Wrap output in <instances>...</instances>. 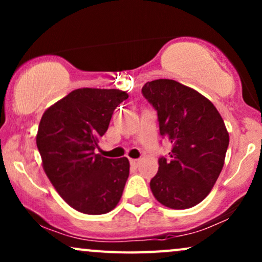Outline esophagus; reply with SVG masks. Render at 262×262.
<instances>
[{
  "mask_svg": "<svg viewBox=\"0 0 262 262\" xmlns=\"http://www.w3.org/2000/svg\"><path fill=\"white\" fill-rule=\"evenodd\" d=\"M130 164L133 165V166L137 167L138 165L140 164V160H138V159H130Z\"/></svg>",
  "mask_w": 262,
  "mask_h": 262,
  "instance_id": "esophagus-1",
  "label": "esophagus"
}]
</instances>
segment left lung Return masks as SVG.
<instances>
[{"mask_svg":"<svg viewBox=\"0 0 262 262\" xmlns=\"http://www.w3.org/2000/svg\"><path fill=\"white\" fill-rule=\"evenodd\" d=\"M141 92L158 111L161 137L172 145L169 159H159L152 194L172 209L197 206L224 166L229 133L223 118L208 98L175 80L150 81Z\"/></svg>","mask_w":262,"mask_h":262,"instance_id":"left-lung-1","label":"left lung"}]
</instances>
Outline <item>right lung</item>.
<instances>
[{
	"label": "right lung",
	"instance_id": "add662e5",
	"mask_svg": "<svg viewBox=\"0 0 262 262\" xmlns=\"http://www.w3.org/2000/svg\"><path fill=\"white\" fill-rule=\"evenodd\" d=\"M121 90L77 89L45 111L37 146L54 188L74 209L104 214L121 200L129 176L127 158L95 154L113 111L127 100Z\"/></svg>",
	"mask_w": 262,
	"mask_h": 262
}]
</instances>
